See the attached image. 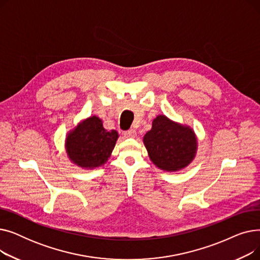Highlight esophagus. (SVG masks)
<instances>
[{"instance_id":"34e87169","label":"esophagus","mask_w":260,"mask_h":260,"mask_svg":"<svg viewBox=\"0 0 260 260\" xmlns=\"http://www.w3.org/2000/svg\"><path fill=\"white\" fill-rule=\"evenodd\" d=\"M136 136H137V132H136L135 129H129V131L124 132V137H126V138H135Z\"/></svg>"}]
</instances>
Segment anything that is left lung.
I'll use <instances>...</instances> for the list:
<instances>
[{
  "label": "left lung",
  "mask_w": 260,
  "mask_h": 260,
  "mask_svg": "<svg viewBox=\"0 0 260 260\" xmlns=\"http://www.w3.org/2000/svg\"><path fill=\"white\" fill-rule=\"evenodd\" d=\"M148 157L154 165L166 172H178L189 166L195 159L198 140L194 129L158 115L152 128L143 137Z\"/></svg>",
  "instance_id": "1"
}]
</instances>
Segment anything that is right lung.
Segmentation results:
<instances>
[{
  "instance_id": "add662e5",
  "label": "right lung",
  "mask_w": 260,
  "mask_h": 260,
  "mask_svg": "<svg viewBox=\"0 0 260 260\" xmlns=\"http://www.w3.org/2000/svg\"><path fill=\"white\" fill-rule=\"evenodd\" d=\"M118 138V132H108L99 117L90 116L66 134L64 147L74 165L84 170H93L108 161Z\"/></svg>"
}]
</instances>
